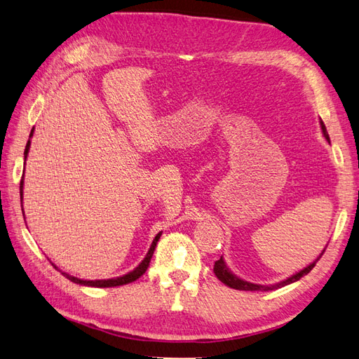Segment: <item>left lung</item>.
<instances>
[{
	"label": "left lung",
	"instance_id": "1",
	"mask_svg": "<svg viewBox=\"0 0 359 359\" xmlns=\"http://www.w3.org/2000/svg\"><path fill=\"white\" fill-rule=\"evenodd\" d=\"M320 123H321V130H323L324 137H326V139L329 140V135H327L326 125H324L323 121H321ZM323 254H324V251H323ZM323 254H321V255H323ZM321 255H320L318 258H316V260H315L313 263H311L309 266H307V268H304L303 271L297 272L295 275H292V277H289V278L285 280V281H280V283H277V285H271V286L254 285V283H249V281H245V280H241V278L236 277V275L232 273V272L226 268V263H224L223 257H220V260L215 262V264H214V273H215V277H217L222 283H224V285L232 287V289H238V290H263V292H266V290H273V289H278V287H283V286H287V285H290V283L298 281L299 278L304 277V275H307V273H309V272L313 269L315 263L320 260Z\"/></svg>",
	"mask_w": 359,
	"mask_h": 359
}]
</instances>
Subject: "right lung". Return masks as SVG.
<instances>
[{
    "label": "right lung",
    "instance_id": "1",
    "mask_svg": "<svg viewBox=\"0 0 359 359\" xmlns=\"http://www.w3.org/2000/svg\"><path fill=\"white\" fill-rule=\"evenodd\" d=\"M33 136V130L30 131V137ZM29 148H30V139L27 140V145H26V149H24V161H26L27 157V153H29ZM22 183H24V176L21 177V182H20V194H21V198H22ZM22 206V205H21ZM162 236V232H159L153 240V245L151 248H149V251L147 254V257L142 260V263L137 266V268L135 271H131L128 273L122 275V277H118V278H108V280H81V278H76L73 277V275H69L65 272H61L65 278H69L70 281L76 283V285H84V286H91V287H114V286H122V285H128V283L131 281H136L139 277H142V275L145 273V271L148 269L149 266V262H151V257L154 254V249H156V245L157 241H159ZM55 266V264H53ZM55 269H57L55 266Z\"/></svg>",
    "mask_w": 359,
    "mask_h": 359
}]
</instances>
